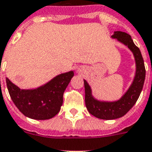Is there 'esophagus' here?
<instances>
[{
    "instance_id": "obj_1",
    "label": "esophagus",
    "mask_w": 152,
    "mask_h": 152,
    "mask_svg": "<svg viewBox=\"0 0 152 152\" xmlns=\"http://www.w3.org/2000/svg\"><path fill=\"white\" fill-rule=\"evenodd\" d=\"M84 68L83 67H80V68H78V69H77V72L78 73H82V72H83V71H84Z\"/></svg>"
}]
</instances>
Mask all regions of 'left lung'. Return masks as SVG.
I'll return each instance as SVG.
<instances>
[{
  "label": "left lung",
  "instance_id": "obj_1",
  "mask_svg": "<svg viewBox=\"0 0 152 152\" xmlns=\"http://www.w3.org/2000/svg\"><path fill=\"white\" fill-rule=\"evenodd\" d=\"M112 39H116L131 50L136 63L133 80L126 92L116 101L97 99L93 95L91 86L84 79L85 102L88 111L93 116L102 120H114L124 116L137 102L145 80V67L141 52L134 43L130 35L124 31H114Z\"/></svg>",
  "mask_w": 152,
  "mask_h": 152
}]
</instances>
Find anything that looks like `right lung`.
<instances>
[{
	"label": "right lung",
	"mask_w": 152,
	"mask_h": 152,
	"mask_svg": "<svg viewBox=\"0 0 152 152\" xmlns=\"http://www.w3.org/2000/svg\"><path fill=\"white\" fill-rule=\"evenodd\" d=\"M74 75V70L60 74L35 89H20L8 77L6 83L12 102L24 116L34 120H48L60 111L64 91Z\"/></svg>",
	"instance_id": "obj_1"
}]
</instances>
